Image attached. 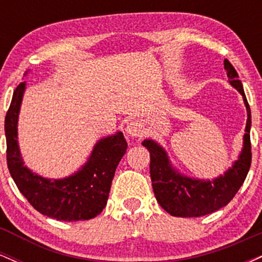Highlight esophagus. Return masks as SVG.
Listing matches in <instances>:
<instances>
[{
	"label": "esophagus",
	"mask_w": 262,
	"mask_h": 262,
	"mask_svg": "<svg viewBox=\"0 0 262 262\" xmlns=\"http://www.w3.org/2000/svg\"><path fill=\"white\" fill-rule=\"evenodd\" d=\"M125 132H127V134L129 135V137L137 138V137H140V135L143 134L144 130H143V125H141L139 122L133 121L127 125V129H125Z\"/></svg>",
	"instance_id": "34e87169"
}]
</instances>
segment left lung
<instances>
[{"label": "left lung", "instance_id": "8db88e82", "mask_svg": "<svg viewBox=\"0 0 262 262\" xmlns=\"http://www.w3.org/2000/svg\"><path fill=\"white\" fill-rule=\"evenodd\" d=\"M228 82L243 96L248 113L243 148L233 165L223 175L213 180L194 179L181 173L171 162L166 150L154 139H145L143 145L150 152V177L159 204L173 217H202L223 208L233 200L244 183L251 165V112L242 81L233 65L224 60Z\"/></svg>", "mask_w": 262, "mask_h": 262}]
</instances>
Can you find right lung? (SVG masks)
<instances>
[{"label": "right lung", "instance_id": "obj_1", "mask_svg": "<svg viewBox=\"0 0 262 262\" xmlns=\"http://www.w3.org/2000/svg\"><path fill=\"white\" fill-rule=\"evenodd\" d=\"M27 74V73H26ZM27 83L14 90L6 114L5 134L7 165L20 193L41 214L64 222L89 221L103 210L117 166L127 151L122 132L101 138L89 159L73 175L48 179L25 165L18 144V117Z\"/></svg>", "mask_w": 262, "mask_h": 262}]
</instances>
